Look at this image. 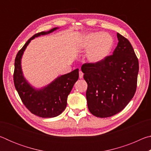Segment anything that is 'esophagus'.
<instances>
[{
	"label": "esophagus",
	"instance_id": "esophagus-1",
	"mask_svg": "<svg viewBox=\"0 0 151 151\" xmlns=\"http://www.w3.org/2000/svg\"><path fill=\"white\" fill-rule=\"evenodd\" d=\"M83 73L82 72V71H79V78H83Z\"/></svg>",
	"mask_w": 151,
	"mask_h": 151
}]
</instances>
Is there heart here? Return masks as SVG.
Masks as SVG:
<instances>
[{"mask_svg":"<svg viewBox=\"0 0 151 151\" xmlns=\"http://www.w3.org/2000/svg\"><path fill=\"white\" fill-rule=\"evenodd\" d=\"M113 39L110 35L94 32L84 35L78 42V48L86 52V58L91 63H98L105 59L111 52Z\"/></svg>","mask_w":151,"mask_h":151,"instance_id":"obj_1","label":"heart"}]
</instances>
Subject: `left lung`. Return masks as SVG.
I'll return each mask as SVG.
<instances>
[{"label": "left lung", "instance_id": "left-lung-1", "mask_svg": "<svg viewBox=\"0 0 151 151\" xmlns=\"http://www.w3.org/2000/svg\"><path fill=\"white\" fill-rule=\"evenodd\" d=\"M118 45L112 55L98 63L82 66L87 83L86 93L91 113L100 118L124 109L137 89L139 60L129 40L117 33Z\"/></svg>", "mask_w": 151, "mask_h": 151}]
</instances>
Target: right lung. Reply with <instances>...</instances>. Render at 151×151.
Instances as JSON below:
<instances>
[{
  "label": "right lung",
  "mask_w": 151,
  "mask_h": 151,
  "mask_svg": "<svg viewBox=\"0 0 151 151\" xmlns=\"http://www.w3.org/2000/svg\"><path fill=\"white\" fill-rule=\"evenodd\" d=\"M58 29L55 27L48 31L39 32L32 36L18 52L14 61V84L20 98L32 114L42 118L57 116L65 111L67 104L68 95L78 78V68L58 76L45 87L37 89L30 85L24 77L21 68V58L31 40L39 36L49 34Z\"/></svg>",
  "instance_id": "1"
}]
</instances>
